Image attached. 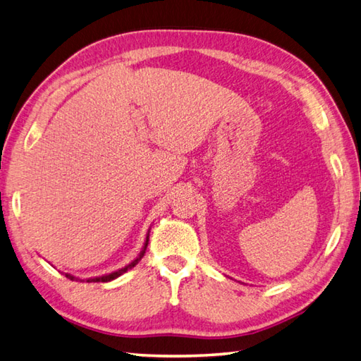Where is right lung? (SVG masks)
I'll use <instances>...</instances> for the list:
<instances>
[{"instance_id":"obj_1","label":"right lung","mask_w":361,"mask_h":361,"mask_svg":"<svg viewBox=\"0 0 361 361\" xmlns=\"http://www.w3.org/2000/svg\"><path fill=\"white\" fill-rule=\"evenodd\" d=\"M147 245H149V233H147V237H145V242H144V247H142L141 252H140V255H137V257L133 260V262H130L128 265H126L124 268H121V270H118V271H113V273H109V274L99 276V278H90V279H87V282H110V281H113V279L119 278V276H121V274H124L126 271L132 270V268H133V267H135V265H136L137 262H140V260L142 259L145 250H147ZM66 278H70V279H78V278H74V276L68 274V273H66Z\"/></svg>"}]
</instances>
